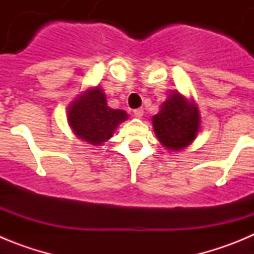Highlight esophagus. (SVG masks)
I'll list each match as a JSON object with an SVG mask.
<instances>
[{"instance_id": "esophagus-1", "label": "esophagus", "mask_w": 254, "mask_h": 254, "mask_svg": "<svg viewBox=\"0 0 254 254\" xmlns=\"http://www.w3.org/2000/svg\"><path fill=\"white\" fill-rule=\"evenodd\" d=\"M133 114L136 118H142L143 116V109L142 108H137V109H134L133 111Z\"/></svg>"}]
</instances>
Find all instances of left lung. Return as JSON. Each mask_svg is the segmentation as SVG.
Instances as JSON below:
<instances>
[{"label": "left lung", "mask_w": 254, "mask_h": 254, "mask_svg": "<svg viewBox=\"0 0 254 254\" xmlns=\"http://www.w3.org/2000/svg\"><path fill=\"white\" fill-rule=\"evenodd\" d=\"M155 134L169 151H181L196 140L201 129V116L193 99L179 91H172L152 117Z\"/></svg>", "instance_id": "left-lung-1"}]
</instances>
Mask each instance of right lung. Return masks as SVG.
Returning a JSON list of instances; mask_svg holds the SVG:
<instances>
[{
  "label": "right lung",
  "instance_id": "add662e5",
  "mask_svg": "<svg viewBox=\"0 0 254 254\" xmlns=\"http://www.w3.org/2000/svg\"><path fill=\"white\" fill-rule=\"evenodd\" d=\"M122 109H112L100 86L81 91L67 108V122L76 137L93 146H102L113 137L117 127L127 121Z\"/></svg>",
  "mask_w": 254,
  "mask_h": 254
}]
</instances>
